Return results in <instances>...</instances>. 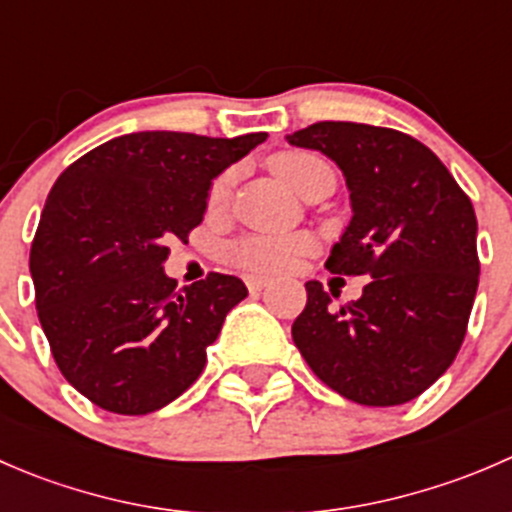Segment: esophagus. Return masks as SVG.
Wrapping results in <instances>:
<instances>
[{
    "mask_svg": "<svg viewBox=\"0 0 512 512\" xmlns=\"http://www.w3.org/2000/svg\"><path fill=\"white\" fill-rule=\"evenodd\" d=\"M245 285H247V289H250V292H260V289H265L267 285H270V280H267V277L250 275V277H245Z\"/></svg>",
    "mask_w": 512,
    "mask_h": 512,
    "instance_id": "34e87169",
    "label": "esophagus"
}]
</instances>
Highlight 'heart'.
I'll return each instance as SVG.
<instances>
[{"label":"heart","instance_id":"heart-1","mask_svg":"<svg viewBox=\"0 0 512 512\" xmlns=\"http://www.w3.org/2000/svg\"><path fill=\"white\" fill-rule=\"evenodd\" d=\"M277 175L299 193L314 168L324 165L317 156L309 153H285L272 160ZM235 170H225L213 180L208 193L210 208H223L230 200L232 185H235ZM314 250V240L309 235H245L232 242L225 250V257L235 267L257 275H277V272L292 270L294 262L302 255Z\"/></svg>","mask_w":512,"mask_h":512}]
</instances>
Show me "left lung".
<instances>
[{
	"label": "left lung",
	"instance_id": "1",
	"mask_svg": "<svg viewBox=\"0 0 512 512\" xmlns=\"http://www.w3.org/2000/svg\"><path fill=\"white\" fill-rule=\"evenodd\" d=\"M342 168L352 220L327 270L369 275L356 302L307 282L292 339L309 369L361 406L421 396L456 359L476 299V210L431 148L394 128L319 121L287 136Z\"/></svg>",
	"mask_w": 512,
	"mask_h": 512
}]
</instances>
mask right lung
Instances as JSON below:
<instances>
[{"label":"right lung","mask_w":512,"mask_h":512,"mask_svg":"<svg viewBox=\"0 0 512 512\" xmlns=\"http://www.w3.org/2000/svg\"><path fill=\"white\" fill-rule=\"evenodd\" d=\"M262 141L267 133H128L56 178L29 270L56 366L91 404L151 414L203 374L205 349L247 287L210 272L178 289L163 272L168 242L188 240L213 178Z\"/></svg>","instance_id":"add662e5"}]
</instances>
